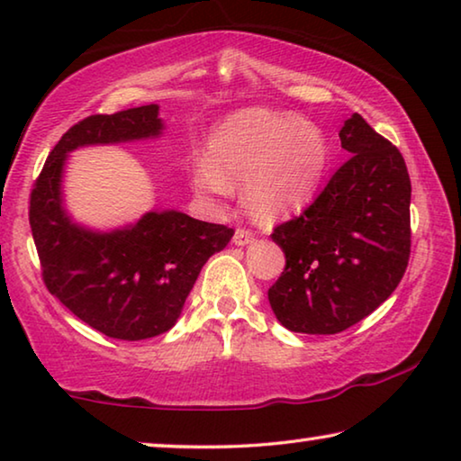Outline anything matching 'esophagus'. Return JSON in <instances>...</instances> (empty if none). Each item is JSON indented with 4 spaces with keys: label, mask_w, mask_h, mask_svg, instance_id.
<instances>
[{
    "label": "esophagus",
    "mask_w": 461,
    "mask_h": 461,
    "mask_svg": "<svg viewBox=\"0 0 461 461\" xmlns=\"http://www.w3.org/2000/svg\"><path fill=\"white\" fill-rule=\"evenodd\" d=\"M232 243H235L237 247H247V245L253 243V235H251L249 230L239 229V230L235 232V237H232Z\"/></svg>",
    "instance_id": "obj_1"
}]
</instances>
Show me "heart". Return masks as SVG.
Here are the masks:
<instances>
[{
  "label": "heart",
  "instance_id": "1",
  "mask_svg": "<svg viewBox=\"0 0 461 461\" xmlns=\"http://www.w3.org/2000/svg\"><path fill=\"white\" fill-rule=\"evenodd\" d=\"M328 146L320 127L282 113L249 109L230 117L210 140L208 160L191 167V183L203 197L226 195L245 181L247 208L276 221L309 200L320 183Z\"/></svg>",
  "mask_w": 461,
  "mask_h": 461
}]
</instances>
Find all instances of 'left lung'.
<instances>
[{
	"label": "left lung",
	"mask_w": 461,
	"mask_h": 461,
	"mask_svg": "<svg viewBox=\"0 0 461 461\" xmlns=\"http://www.w3.org/2000/svg\"><path fill=\"white\" fill-rule=\"evenodd\" d=\"M339 141L350 158L299 218L272 232L286 267L267 301L296 334H338L365 320L408 266L412 187L400 150L358 113Z\"/></svg>",
	"instance_id": "left-lung-1"
}]
</instances>
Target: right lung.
<instances>
[{"label":"right lung","mask_w":461,"mask_h":461,"mask_svg":"<svg viewBox=\"0 0 461 461\" xmlns=\"http://www.w3.org/2000/svg\"><path fill=\"white\" fill-rule=\"evenodd\" d=\"M162 131L158 104L86 117L63 133L31 194V229L49 293L90 328L130 342L173 328L203 264L235 230L157 208L136 222L92 229L69 214L63 176L74 150L158 140Z\"/></svg>","instance_id":"1"}]
</instances>
